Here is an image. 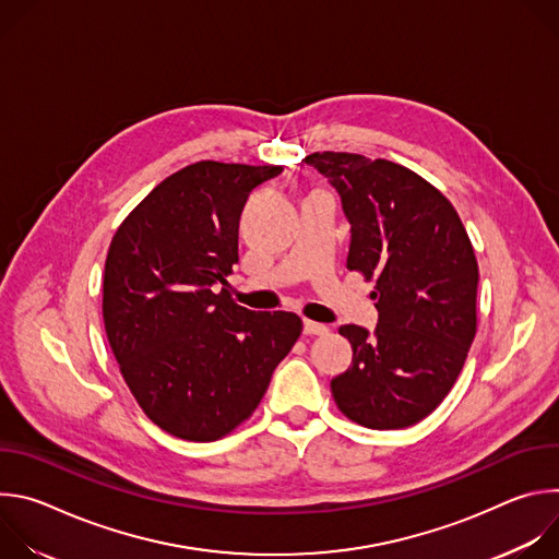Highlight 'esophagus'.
Listing matches in <instances>:
<instances>
[{
    "mask_svg": "<svg viewBox=\"0 0 559 559\" xmlns=\"http://www.w3.org/2000/svg\"><path fill=\"white\" fill-rule=\"evenodd\" d=\"M302 334H307V336H325V334H330V328L323 325V323L302 321Z\"/></svg>",
    "mask_w": 559,
    "mask_h": 559,
    "instance_id": "34e87169",
    "label": "esophagus"
}]
</instances>
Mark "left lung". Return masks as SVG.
I'll list each match as a JSON object with an SVG mask.
<instances>
[{
	"instance_id": "left-lung-1",
	"label": "left lung",
	"mask_w": 559,
	"mask_h": 559,
	"mask_svg": "<svg viewBox=\"0 0 559 559\" xmlns=\"http://www.w3.org/2000/svg\"><path fill=\"white\" fill-rule=\"evenodd\" d=\"M349 221L347 270L373 278L378 325H343L352 367L338 409L369 429H405L451 391L475 336L477 261L453 205L416 173L349 152L305 158Z\"/></svg>"
}]
</instances>
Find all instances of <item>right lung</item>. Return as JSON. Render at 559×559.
<instances>
[{
  "label": "right lung",
  "mask_w": 559,
  "mask_h": 559,
  "mask_svg": "<svg viewBox=\"0 0 559 559\" xmlns=\"http://www.w3.org/2000/svg\"><path fill=\"white\" fill-rule=\"evenodd\" d=\"M278 166L199 162L158 183L117 229L104 323L136 403L164 431L212 442L259 407L302 323L236 305L238 221Z\"/></svg>",
  "instance_id": "1"
}]
</instances>
